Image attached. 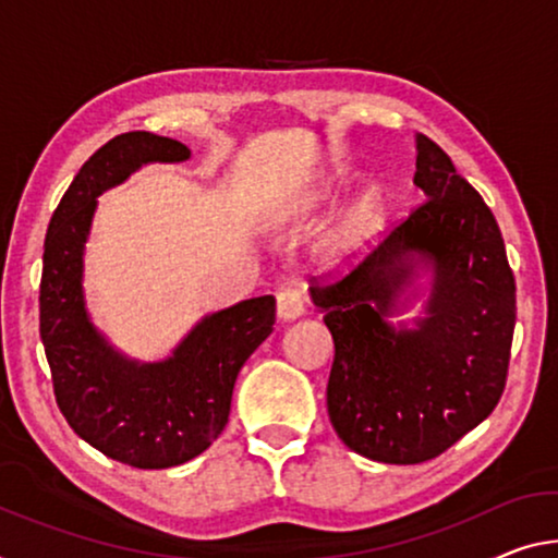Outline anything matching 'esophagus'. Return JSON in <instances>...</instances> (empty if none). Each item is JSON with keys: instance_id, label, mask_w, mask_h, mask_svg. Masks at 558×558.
<instances>
[{"instance_id": "esophagus-1", "label": "esophagus", "mask_w": 558, "mask_h": 558, "mask_svg": "<svg viewBox=\"0 0 558 558\" xmlns=\"http://www.w3.org/2000/svg\"><path fill=\"white\" fill-rule=\"evenodd\" d=\"M304 314V302L296 289H281L277 294V316L281 322H294Z\"/></svg>"}]
</instances>
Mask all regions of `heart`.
Instances as JSON below:
<instances>
[{
	"instance_id": "1",
	"label": "heart",
	"mask_w": 558,
	"mask_h": 558,
	"mask_svg": "<svg viewBox=\"0 0 558 558\" xmlns=\"http://www.w3.org/2000/svg\"><path fill=\"white\" fill-rule=\"evenodd\" d=\"M347 184V177H337L316 199L308 202V207H319L322 202L337 196L341 186ZM391 204L389 196L379 184H368L347 204V209L333 221L327 239H324V252L333 264H351L362 259L366 252H372L384 231L389 227Z\"/></svg>"
}]
</instances>
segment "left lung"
Returning <instances> with one entry per match:
<instances>
[{"label":"left lung","mask_w":558,"mask_h":558,"mask_svg":"<svg viewBox=\"0 0 558 558\" xmlns=\"http://www.w3.org/2000/svg\"><path fill=\"white\" fill-rule=\"evenodd\" d=\"M424 204L329 287H312L333 339L327 407L351 451L422 464L499 404L517 324V284L492 209L449 154L416 134ZM429 277L422 288L417 279ZM422 295L423 314L388 322Z\"/></svg>","instance_id":"left-lung-1"}]
</instances>
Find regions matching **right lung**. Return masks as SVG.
Instances as JSON below:
<instances>
[{"mask_svg": "<svg viewBox=\"0 0 558 558\" xmlns=\"http://www.w3.org/2000/svg\"><path fill=\"white\" fill-rule=\"evenodd\" d=\"M192 151L151 132H126L84 161L45 239L39 333L59 411L76 436L136 469L199 457L225 432L246 359L274 329V296L244 299L202 316L161 362L130 359L92 324L84 302V244L97 196L144 165H177Z\"/></svg>", "mask_w": 558, "mask_h": 558, "instance_id": "add662e5", "label": "right lung"}]
</instances>
